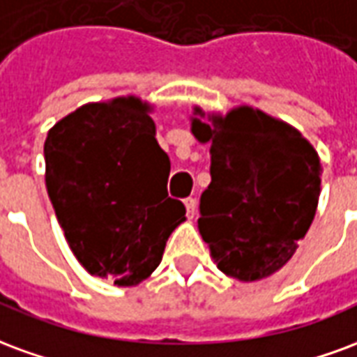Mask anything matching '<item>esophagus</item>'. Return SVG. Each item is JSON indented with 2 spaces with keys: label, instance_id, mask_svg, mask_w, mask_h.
<instances>
[{
  "label": "esophagus",
  "instance_id": "1",
  "mask_svg": "<svg viewBox=\"0 0 357 357\" xmlns=\"http://www.w3.org/2000/svg\"><path fill=\"white\" fill-rule=\"evenodd\" d=\"M184 207H186V215H188V218H194V215H196V199H194V197H186V199H184Z\"/></svg>",
  "mask_w": 357,
  "mask_h": 357
}]
</instances>
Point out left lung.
Returning <instances> with one entry per match:
<instances>
[{
	"label": "left lung",
	"instance_id": "left-lung-1",
	"mask_svg": "<svg viewBox=\"0 0 357 357\" xmlns=\"http://www.w3.org/2000/svg\"><path fill=\"white\" fill-rule=\"evenodd\" d=\"M199 118L192 132L211 146L199 234L220 272L239 282L268 278L287 264L314 220L319 155L295 127L249 106L213 116L211 125Z\"/></svg>",
	"mask_w": 357,
	"mask_h": 357
}]
</instances>
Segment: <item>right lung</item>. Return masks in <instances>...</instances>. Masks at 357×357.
<instances>
[{
  "label": "right lung",
  "mask_w": 357,
  "mask_h": 357,
  "mask_svg": "<svg viewBox=\"0 0 357 357\" xmlns=\"http://www.w3.org/2000/svg\"><path fill=\"white\" fill-rule=\"evenodd\" d=\"M137 96L85 104L47 132L45 184L72 253L91 275L131 287L161 262L186 215L167 196L169 155Z\"/></svg>",
  "instance_id": "add662e5"
}]
</instances>
